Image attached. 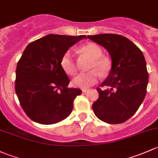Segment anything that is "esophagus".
Instances as JSON below:
<instances>
[{
    "instance_id": "obj_1",
    "label": "esophagus",
    "mask_w": 158,
    "mask_h": 158,
    "mask_svg": "<svg viewBox=\"0 0 158 158\" xmlns=\"http://www.w3.org/2000/svg\"><path fill=\"white\" fill-rule=\"evenodd\" d=\"M89 90V88H84V89H82V92L83 93H86V92H87V91Z\"/></svg>"
}]
</instances>
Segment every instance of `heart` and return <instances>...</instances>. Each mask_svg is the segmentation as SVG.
Here are the masks:
<instances>
[{"instance_id": "obj_1", "label": "heart", "mask_w": 158, "mask_h": 158, "mask_svg": "<svg viewBox=\"0 0 158 158\" xmlns=\"http://www.w3.org/2000/svg\"><path fill=\"white\" fill-rule=\"evenodd\" d=\"M81 52L87 54L93 59L90 68L92 71L87 73H81L73 79L74 87L80 88H88L95 84L100 77V74H106L110 69V62L106 57L103 56L102 48L94 43H88L80 48ZM61 65L63 70L68 74H74L77 71V65L74 61L72 52L66 51L61 58Z\"/></svg>"}]
</instances>
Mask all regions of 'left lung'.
I'll use <instances>...</instances> for the list:
<instances>
[{"mask_svg": "<svg viewBox=\"0 0 158 158\" xmlns=\"http://www.w3.org/2000/svg\"><path fill=\"white\" fill-rule=\"evenodd\" d=\"M103 46L112 58V68L106 79L97 90L99 98L93 103L97 118L110 124L127 121L142 103L148 83V73L142 52L126 37L118 34L88 35Z\"/></svg>", "mask_w": 158, "mask_h": 158, "instance_id": "1", "label": "left lung"}]
</instances>
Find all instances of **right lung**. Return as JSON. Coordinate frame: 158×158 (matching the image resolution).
Segmentation results:
<instances>
[{"mask_svg":"<svg viewBox=\"0 0 158 158\" xmlns=\"http://www.w3.org/2000/svg\"><path fill=\"white\" fill-rule=\"evenodd\" d=\"M85 35L49 34L29 44L17 63L15 91L23 110L43 125L59 123L71 114L81 90L68 88L70 81L61 65L68 48Z\"/></svg>","mask_w":158,"mask_h":158,"instance_id":"add662e5","label":"right lung"}]
</instances>
